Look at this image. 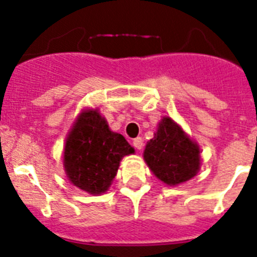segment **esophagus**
<instances>
[{
    "label": "esophagus",
    "instance_id": "34e87169",
    "mask_svg": "<svg viewBox=\"0 0 257 257\" xmlns=\"http://www.w3.org/2000/svg\"><path fill=\"white\" fill-rule=\"evenodd\" d=\"M133 144H134V147H135L136 149H138V151H142L143 149V139L142 138H136V139H134V142H133Z\"/></svg>",
    "mask_w": 257,
    "mask_h": 257
}]
</instances>
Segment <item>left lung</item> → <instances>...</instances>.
<instances>
[{"label":"left lung","mask_w":257,"mask_h":257,"mask_svg":"<svg viewBox=\"0 0 257 257\" xmlns=\"http://www.w3.org/2000/svg\"><path fill=\"white\" fill-rule=\"evenodd\" d=\"M201 148L171 117L161 118L153 139L145 145V163L158 180L169 187L187 183L198 174Z\"/></svg>","instance_id":"left-lung-1"}]
</instances>
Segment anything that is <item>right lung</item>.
Masks as SVG:
<instances>
[{
	"instance_id": "add662e5",
	"label": "right lung",
	"mask_w": 257,
	"mask_h": 257,
	"mask_svg": "<svg viewBox=\"0 0 257 257\" xmlns=\"http://www.w3.org/2000/svg\"><path fill=\"white\" fill-rule=\"evenodd\" d=\"M134 153L123 136L109 128L99 109L86 108L65 138L63 166L74 187L100 196L112 185L122 158Z\"/></svg>"
}]
</instances>
